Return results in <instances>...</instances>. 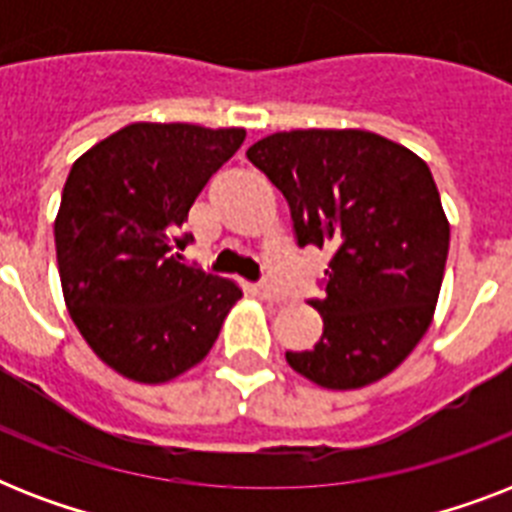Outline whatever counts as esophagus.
<instances>
[{
    "label": "esophagus",
    "mask_w": 512,
    "mask_h": 512,
    "mask_svg": "<svg viewBox=\"0 0 512 512\" xmlns=\"http://www.w3.org/2000/svg\"><path fill=\"white\" fill-rule=\"evenodd\" d=\"M255 292H257V297H263V300H268V303H281V300H284V292H281L279 287L268 284V281H260V284H255Z\"/></svg>",
    "instance_id": "esophagus-1"
}]
</instances>
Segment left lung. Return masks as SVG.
Returning <instances> with one entry per match:
<instances>
[{"instance_id":"8db88e82","label":"left lung","mask_w":512,"mask_h":512,"mask_svg":"<svg viewBox=\"0 0 512 512\" xmlns=\"http://www.w3.org/2000/svg\"><path fill=\"white\" fill-rule=\"evenodd\" d=\"M289 204L300 247H332L311 350L289 366L321 388H364L428 332L449 255L436 180L409 148L364 130L276 132L249 146Z\"/></svg>"}]
</instances>
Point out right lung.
Listing matches in <instances>:
<instances>
[{
	"label": "right lung",
	"mask_w": 512,
	"mask_h": 512,
	"mask_svg": "<svg viewBox=\"0 0 512 512\" xmlns=\"http://www.w3.org/2000/svg\"><path fill=\"white\" fill-rule=\"evenodd\" d=\"M247 138L239 127L138 122L100 140L68 172L55 220L68 313L124 377L167 382L207 356L241 297L183 263L188 209Z\"/></svg>",
	"instance_id": "obj_1"
}]
</instances>
